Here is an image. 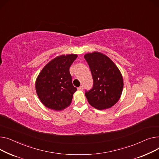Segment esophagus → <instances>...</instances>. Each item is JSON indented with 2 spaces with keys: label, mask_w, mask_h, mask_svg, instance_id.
Returning <instances> with one entry per match:
<instances>
[{
  "label": "esophagus",
  "mask_w": 159,
  "mask_h": 159,
  "mask_svg": "<svg viewBox=\"0 0 159 159\" xmlns=\"http://www.w3.org/2000/svg\"><path fill=\"white\" fill-rule=\"evenodd\" d=\"M78 90H83V85L80 86V87L78 88Z\"/></svg>",
  "instance_id": "obj_1"
}]
</instances>
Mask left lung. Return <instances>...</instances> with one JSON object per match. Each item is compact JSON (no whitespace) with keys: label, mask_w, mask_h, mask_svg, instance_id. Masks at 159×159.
I'll return each instance as SVG.
<instances>
[{"label":"left lung","mask_w":159,"mask_h":159,"mask_svg":"<svg viewBox=\"0 0 159 159\" xmlns=\"http://www.w3.org/2000/svg\"><path fill=\"white\" fill-rule=\"evenodd\" d=\"M92 73L93 87L85 91L89 104L98 110L111 108L119 100L123 89L122 74L116 64L104 54H85Z\"/></svg>","instance_id":"1"}]
</instances>
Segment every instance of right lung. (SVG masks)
<instances>
[{
	"label": "right lung",
	"instance_id": "add662e5",
	"mask_svg": "<svg viewBox=\"0 0 159 159\" xmlns=\"http://www.w3.org/2000/svg\"><path fill=\"white\" fill-rule=\"evenodd\" d=\"M77 57L74 54L59 56L40 72L36 80V91L46 107L59 111L70 105L77 89L72 85L69 68Z\"/></svg>",
	"mask_w": 159,
	"mask_h": 159
}]
</instances>
